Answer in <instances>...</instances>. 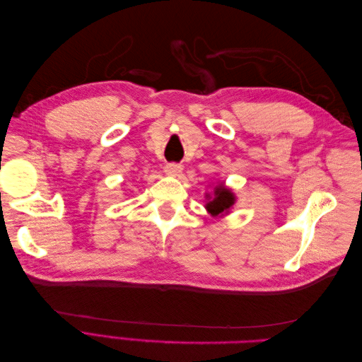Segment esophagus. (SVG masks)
<instances>
[{"label": "esophagus", "mask_w": 362, "mask_h": 362, "mask_svg": "<svg viewBox=\"0 0 362 362\" xmlns=\"http://www.w3.org/2000/svg\"><path fill=\"white\" fill-rule=\"evenodd\" d=\"M164 172L170 175V177H180V175L182 173V166L177 163H169L164 166Z\"/></svg>", "instance_id": "esophagus-1"}]
</instances>
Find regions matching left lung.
Wrapping results in <instances>:
<instances>
[{
  "mask_svg": "<svg viewBox=\"0 0 362 362\" xmlns=\"http://www.w3.org/2000/svg\"><path fill=\"white\" fill-rule=\"evenodd\" d=\"M205 196H206L205 208H206V211L210 213L213 217L229 213V210H231V206L235 202L234 193L229 190L228 187H225L223 184L216 185L213 196H210L208 193Z\"/></svg>",
  "mask_w": 362,
  "mask_h": 362,
  "instance_id": "left-lung-1",
  "label": "left lung"
}]
</instances>
